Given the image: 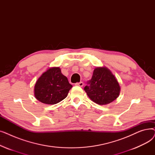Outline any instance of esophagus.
Returning <instances> with one entry per match:
<instances>
[{
  "label": "esophagus",
  "mask_w": 155,
  "mask_h": 155,
  "mask_svg": "<svg viewBox=\"0 0 155 155\" xmlns=\"http://www.w3.org/2000/svg\"><path fill=\"white\" fill-rule=\"evenodd\" d=\"M75 85L77 86H80V87H83L84 86V83L82 82H80L79 83H76Z\"/></svg>",
  "instance_id": "obj_1"
}]
</instances>
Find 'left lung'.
Wrapping results in <instances>:
<instances>
[{
    "label": "left lung",
    "instance_id": "left-lung-1",
    "mask_svg": "<svg viewBox=\"0 0 155 155\" xmlns=\"http://www.w3.org/2000/svg\"><path fill=\"white\" fill-rule=\"evenodd\" d=\"M88 84L85 87L84 91L91 100L101 105L112 102L120 94V87L117 78L105 67L94 69Z\"/></svg>",
    "mask_w": 155,
    "mask_h": 155
}]
</instances>
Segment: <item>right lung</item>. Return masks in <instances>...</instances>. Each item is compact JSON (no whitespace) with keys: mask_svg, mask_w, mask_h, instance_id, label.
<instances>
[{"mask_svg":"<svg viewBox=\"0 0 155 155\" xmlns=\"http://www.w3.org/2000/svg\"><path fill=\"white\" fill-rule=\"evenodd\" d=\"M72 85L60 67L49 68L39 77L35 85V98L45 104H56L68 95Z\"/></svg>","mask_w":155,"mask_h":155,"instance_id":"add662e5","label":"right lung"}]
</instances>
